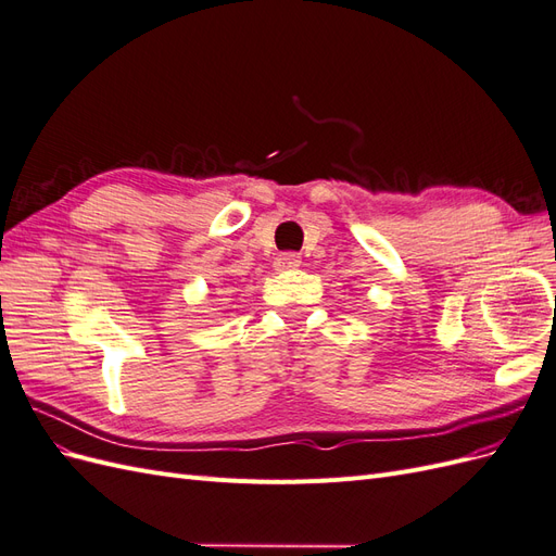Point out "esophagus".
Wrapping results in <instances>:
<instances>
[{
	"instance_id": "1",
	"label": "esophagus",
	"mask_w": 556,
	"mask_h": 556,
	"mask_svg": "<svg viewBox=\"0 0 556 556\" xmlns=\"http://www.w3.org/2000/svg\"><path fill=\"white\" fill-rule=\"evenodd\" d=\"M299 266H301V257L296 252H282V255L276 257V271H294Z\"/></svg>"
}]
</instances>
